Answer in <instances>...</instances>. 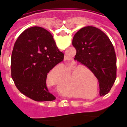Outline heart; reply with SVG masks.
<instances>
[{
	"label": "heart",
	"mask_w": 127,
	"mask_h": 127,
	"mask_svg": "<svg viewBox=\"0 0 127 127\" xmlns=\"http://www.w3.org/2000/svg\"><path fill=\"white\" fill-rule=\"evenodd\" d=\"M67 74L64 75L57 81V88L64 97H74L78 98L90 99L99 90V85L97 76L93 70L88 67L80 65L75 62H69L65 64ZM71 72L70 80L76 92H71L69 85V74ZM97 91H96V90Z\"/></svg>",
	"instance_id": "heart-1"
}]
</instances>
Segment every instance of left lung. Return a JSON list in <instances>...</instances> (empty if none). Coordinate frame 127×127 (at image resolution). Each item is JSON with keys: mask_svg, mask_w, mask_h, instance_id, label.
Listing matches in <instances>:
<instances>
[{"mask_svg": "<svg viewBox=\"0 0 127 127\" xmlns=\"http://www.w3.org/2000/svg\"><path fill=\"white\" fill-rule=\"evenodd\" d=\"M74 60L93 70L99 83L100 96L109 92L116 78V57L108 37L92 26L82 28L72 39Z\"/></svg>", "mask_w": 127, "mask_h": 127, "instance_id": "left-lung-1", "label": "left lung"}]
</instances>
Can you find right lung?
Returning <instances> with one entry per match:
<instances>
[{
  "label": "right lung",
  "mask_w": 127,
  "mask_h": 127,
  "mask_svg": "<svg viewBox=\"0 0 127 127\" xmlns=\"http://www.w3.org/2000/svg\"><path fill=\"white\" fill-rule=\"evenodd\" d=\"M64 57L48 30L33 27L23 31L14 43L11 55V77L16 88L35 101L55 100L47 88L46 77Z\"/></svg>",
  "instance_id": "obj_1"
}]
</instances>
